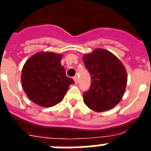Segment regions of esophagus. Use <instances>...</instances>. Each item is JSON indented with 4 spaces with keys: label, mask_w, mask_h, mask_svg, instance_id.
Listing matches in <instances>:
<instances>
[{
    "label": "esophagus",
    "mask_w": 151,
    "mask_h": 151,
    "mask_svg": "<svg viewBox=\"0 0 151 151\" xmlns=\"http://www.w3.org/2000/svg\"><path fill=\"white\" fill-rule=\"evenodd\" d=\"M73 80H74V82H75V84H78V77H77V76L73 77Z\"/></svg>",
    "instance_id": "34e87169"
}]
</instances>
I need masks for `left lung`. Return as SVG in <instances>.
I'll return each instance as SVG.
<instances>
[{"instance_id": "left-lung-1", "label": "left lung", "mask_w": 151, "mask_h": 151, "mask_svg": "<svg viewBox=\"0 0 151 151\" xmlns=\"http://www.w3.org/2000/svg\"><path fill=\"white\" fill-rule=\"evenodd\" d=\"M91 76L89 90L83 93L85 104L97 112L106 111L121 101L127 82L126 69L120 60L103 49H97L83 57Z\"/></svg>"}]
</instances>
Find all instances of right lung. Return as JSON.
I'll return each mask as SVG.
<instances>
[{"instance_id": "1", "label": "right lung", "mask_w": 151, "mask_h": 151, "mask_svg": "<svg viewBox=\"0 0 151 151\" xmlns=\"http://www.w3.org/2000/svg\"><path fill=\"white\" fill-rule=\"evenodd\" d=\"M61 54L40 52L25 62L22 73V87L30 100L43 107L55 106L63 99L74 81L61 65Z\"/></svg>"}]
</instances>
